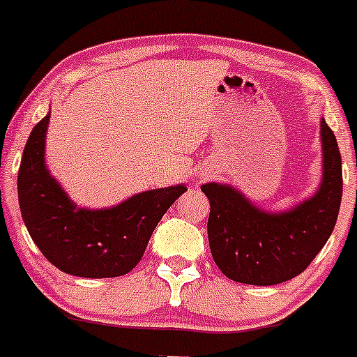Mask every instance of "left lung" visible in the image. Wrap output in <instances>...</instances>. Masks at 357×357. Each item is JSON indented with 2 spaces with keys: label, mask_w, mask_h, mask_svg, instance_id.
Masks as SVG:
<instances>
[{
  "label": "left lung",
  "mask_w": 357,
  "mask_h": 357,
  "mask_svg": "<svg viewBox=\"0 0 357 357\" xmlns=\"http://www.w3.org/2000/svg\"><path fill=\"white\" fill-rule=\"evenodd\" d=\"M323 176L309 199L282 212L254 205L240 190L205 183L211 202L207 233L222 275L247 285H278L301 275L332 235L342 200V158L337 138L321 117Z\"/></svg>",
  "instance_id": "1"
}]
</instances>
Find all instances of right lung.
I'll use <instances>...</instances> for the list:
<instances>
[{"label": "right lung", "instance_id": "add662e5", "mask_svg": "<svg viewBox=\"0 0 357 357\" xmlns=\"http://www.w3.org/2000/svg\"><path fill=\"white\" fill-rule=\"evenodd\" d=\"M50 112L34 126L19 169V205L29 235L60 271L114 278L142 261L153 229L186 186L136 193L105 208H86L67 195L45 160Z\"/></svg>", "mask_w": 357, "mask_h": 357}]
</instances>
